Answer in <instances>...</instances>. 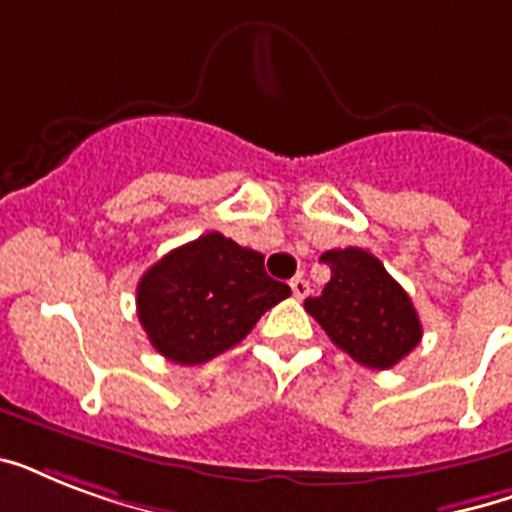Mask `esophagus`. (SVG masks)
Wrapping results in <instances>:
<instances>
[{"mask_svg":"<svg viewBox=\"0 0 512 512\" xmlns=\"http://www.w3.org/2000/svg\"><path fill=\"white\" fill-rule=\"evenodd\" d=\"M289 287H292V295H295L297 300H303V297L311 292V284H308L303 276H295V279L289 281Z\"/></svg>","mask_w":512,"mask_h":512,"instance_id":"1","label":"esophagus"}]
</instances>
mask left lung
Segmentation results:
<instances>
[{
    "mask_svg": "<svg viewBox=\"0 0 512 512\" xmlns=\"http://www.w3.org/2000/svg\"><path fill=\"white\" fill-rule=\"evenodd\" d=\"M332 279L305 311L319 321L329 340L369 369H390L409 356L422 337L420 316L385 265L366 249H329L321 255Z\"/></svg>",
    "mask_w": 512,
    "mask_h": 512,
    "instance_id": "left-lung-1",
    "label": "left lung"
}]
</instances>
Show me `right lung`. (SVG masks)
Instances as JSON below:
<instances>
[{
	"mask_svg": "<svg viewBox=\"0 0 512 512\" xmlns=\"http://www.w3.org/2000/svg\"><path fill=\"white\" fill-rule=\"evenodd\" d=\"M263 260L217 231L164 255L138 284V319L151 345L183 366L239 345L292 292L265 273Z\"/></svg>",
	"mask_w": 512,
	"mask_h": 512,
	"instance_id": "1",
	"label": "right lung"
}]
</instances>
